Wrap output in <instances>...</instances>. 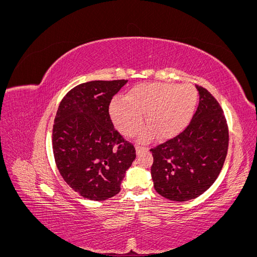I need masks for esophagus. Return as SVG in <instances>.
<instances>
[{"mask_svg": "<svg viewBox=\"0 0 257 257\" xmlns=\"http://www.w3.org/2000/svg\"><path fill=\"white\" fill-rule=\"evenodd\" d=\"M147 150H148V147L142 146V145H139V144L136 145V152H137V154H139V153L143 152V151H147Z\"/></svg>", "mask_w": 257, "mask_h": 257, "instance_id": "obj_1", "label": "esophagus"}]
</instances>
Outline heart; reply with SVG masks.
Instances as JSON below:
<instances>
[{
	"label": "heart",
	"mask_w": 257,
	"mask_h": 257,
	"mask_svg": "<svg viewBox=\"0 0 257 257\" xmlns=\"http://www.w3.org/2000/svg\"><path fill=\"white\" fill-rule=\"evenodd\" d=\"M198 100L192 84L165 82L141 83L132 89L125 98L115 97L109 105V113L115 127L131 135L144 123V113L149 126L142 137H167L180 132L191 120Z\"/></svg>",
	"instance_id": "obj_1"
}]
</instances>
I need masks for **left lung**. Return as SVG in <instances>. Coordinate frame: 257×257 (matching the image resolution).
Listing matches in <instances>:
<instances>
[{
  "instance_id": "1",
  "label": "left lung",
  "mask_w": 257,
  "mask_h": 257,
  "mask_svg": "<svg viewBox=\"0 0 257 257\" xmlns=\"http://www.w3.org/2000/svg\"><path fill=\"white\" fill-rule=\"evenodd\" d=\"M199 104L189 125L151 149V175L161 196L175 201L194 199L216 180L226 159L228 126L222 107L196 85Z\"/></svg>"
}]
</instances>
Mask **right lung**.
I'll list each match as a JSON object with an SVG mask.
<instances>
[{
  "label": "right lung",
  "instance_id": "1",
  "mask_svg": "<svg viewBox=\"0 0 257 257\" xmlns=\"http://www.w3.org/2000/svg\"><path fill=\"white\" fill-rule=\"evenodd\" d=\"M127 80L80 83L61 100L52 128V150L59 172L71 188L90 200L120 192L122 179L136 158L133 144L113 127L112 96Z\"/></svg>",
  "mask_w": 257,
  "mask_h": 257
}]
</instances>
